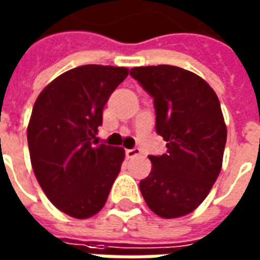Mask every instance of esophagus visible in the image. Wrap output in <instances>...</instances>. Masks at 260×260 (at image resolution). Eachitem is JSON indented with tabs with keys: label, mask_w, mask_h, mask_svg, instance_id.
<instances>
[{
	"label": "esophagus",
	"mask_w": 260,
	"mask_h": 260,
	"mask_svg": "<svg viewBox=\"0 0 260 260\" xmlns=\"http://www.w3.org/2000/svg\"><path fill=\"white\" fill-rule=\"evenodd\" d=\"M125 155H126V158H135V156L141 155V149L139 148H131V149L125 151Z\"/></svg>",
	"instance_id": "obj_1"
}]
</instances>
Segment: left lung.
<instances>
[{
  "label": "left lung",
  "instance_id": "8db88e82",
  "mask_svg": "<svg viewBox=\"0 0 260 260\" xmlns=\"http://www.w3.org/2000/svg\"><path fill=\"white\" fill-rule=\"evenodd\" d=\"M129 74L152 96L155 129L167 141V153L149 156L152 171L139 182L141 193L160 218L188 215L208 197L222 168L226 126L218 96L179 67H139Z\"/></svg>",
  "mask_w": 260,
  "mask_h": 260
}]
</instances>
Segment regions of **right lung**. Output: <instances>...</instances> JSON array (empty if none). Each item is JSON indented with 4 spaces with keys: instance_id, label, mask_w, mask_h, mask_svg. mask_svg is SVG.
<instances>
[{
    "instance_id": "obj_1",
    "label": "right lung",
    "mask_w": 260,
    "mask_h": 260,
    "mask_svg": "<svg viewBox=\"0 0 260 260\" xmlns=\"http://www.w3.org/2000/svg\"><path fill=\"white\" fill-rule=\"evenodd\" d=\"M126 68L82 65L67 71L40 93L26 138L34 174L48 199L72 218L102 209L121 171L122 148L101 144L95 134L111 93Z\"/></svg>"
}]
</instances>
